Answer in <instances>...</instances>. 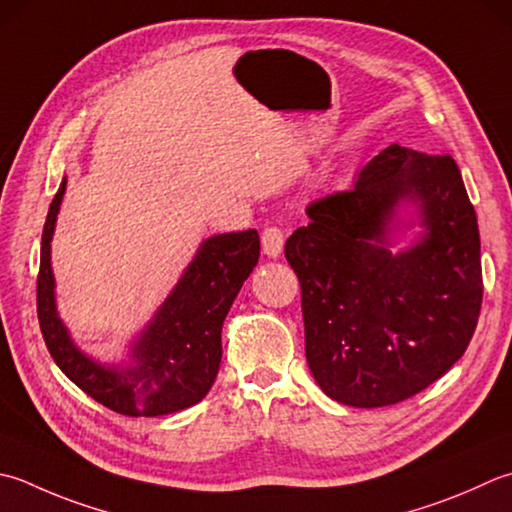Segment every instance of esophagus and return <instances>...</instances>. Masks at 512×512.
Returning <instances> with one entry per match:
<instances>
[{
  "label": "esophagus",
  "mask_w": 512,
  "mask_h": 512,
  "mask_svg": "<svg viewBox=\"0 0 512 512\" xmlns=\"http://www.w3.org/2000/svg\"><path fill=\"white\" fill-rule=\"evenodd\" d=\"M284 248V233L277 226H268L262 233V250L268 257H279Z\"/></svg>",
  "instance_id": "esophagus-1"
}]
</instances>
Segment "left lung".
<instances>
[{
	"mask_svg": "<svg viewBox=\"0 0 512 512\" xmlns=\"http://www.w3.org/2000/svg\"><path fill=\"white\" fill-rule=\"evenodd\" d=\"M306 215L284 255L302 286L319 388L379 408L437 382L468 348L484 295L477 215L455 159L390 144L353 190L317 199ZM413 225L423 230L393 251Z\"/></svg>",
	"mask_w": 512,
	"mask_h": 512,
	"instance_id": "1",
	"label": "left lung"
}]
</instances>
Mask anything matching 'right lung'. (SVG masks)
Listing matches in <instances>:
<instances>
[{"mask_svg": "<svg viewBox=\"0 0 512 512\" xmlns=\"http://www.w3.org/2000/svg\"><path fill=\"white\" fill-rule=\"evenodd\" d=\"M64 193L66 177L48 208L37 275V317L50 357L70 382L119 415L159 417L202 402L222 362L224 319L257 266V230L204 239L124 362L104 364L75 344L57 313L50 242Z\"/></svg>", "mask_w": 512, "mask_h": 512, "instance_id": "add662e5", "label": "right lung"}]
</instances>
